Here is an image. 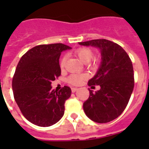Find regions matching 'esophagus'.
Listing matches in <instances>:
<instances>
[{
  "instance_id": "esophagus-1",
  "label": "esophagus",
  "mask_w": 149,
  "mask_h": 149,
  "mask_svg": "<svg viewBox=\"0 0 149 149\" xmlns=\"http://www.w3.org/2000/svg\"><path fill=\"white\" fill-rule=\"evenodd\" d=\"M77 90H78V89H77V88H72V93H75V92Z\"/></svg>"
}]
</instances>
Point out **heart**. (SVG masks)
I'll return each mask as SVG.
<instances>
[{"instance_id":"b5f03b06","label":"heart","mask_w":149,"mask_h":149,"mask_svg":"<svg viewBox=\"0 0 149 149\" xmlns=\"http://www.w3.org/2000/svg\"><path fill=\"white\" fill-rule=\"evenodd\" d=\"M74 54L80 59V60L84 63H89L93 56V51L86 48H79L77 51H75ZM65 60H66V57H65V56H64L61 59V61H60V67L61 68H63V67L65 66ZM84 78H85L84 74H71L68 77L67 81H68L69 84H72V85H79V84H81V82H82V81Z\"/></svg>"}]
</instances>
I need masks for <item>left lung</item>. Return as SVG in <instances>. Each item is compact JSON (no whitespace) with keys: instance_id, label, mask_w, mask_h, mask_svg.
<instances>
[{"instance_id":"8db88e82","label":"left lung","mask_w":149,"mask_h":149,"mask_svg":"<svg viewBox=\"0 0 149 149\" xmlns=\"http://www.w3.org/2000/svg\"><path fill=\"white\" fill-rule=\"evenodd\" d=\"M83 46L99 49L101 61L98 71L88 82L89 86L99 85L84 103L88 118L97 123H107L122 114L132 94L134 86L132 62L125 51L116 43L107 39L78 42ZM93 87V86H92Z\"/></svg>"}]
</instances>
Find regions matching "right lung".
<instances>
[{
  "mask_svg": "<svg viewBox=\"0 0 149 149\" xmlns=\"http://www.w3.org/2000/svg\"><path fill=\"white\" fill-rule=\"evenodd\" d=\"M71 48L62 43L37 45L18 62L13 79V95L24 116L36 125H53L64 114L72 90L65 86L57 92L51 89V82L61 74L60 54Z\"/></svg>",
  "mask_w": 149,
  "mask_h": 149,
  "instance_id": "1",
  "label": "right lung"
}]
</instances>
